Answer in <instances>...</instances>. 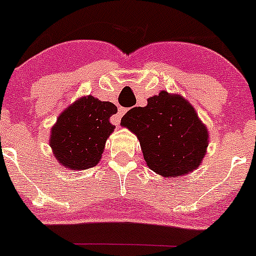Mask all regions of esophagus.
Masks as SVG:
<instances>
[{
  "mask_svg": "<svg viewBox=\"0 0 256 256\" xmlns=\"http://www.w3.org/2000/svg\"><path fill=\"white\" fill-rule=\"evenodd\" d=\"M126 108H119L118 109V113H116V116H114V123L119 124V122H120L122 116H123L124 114H126Z\"/></svg>",
  "mask_w": 256,
  "mask_h": 256,
  "instance_id": "obj_1",
  "label": "esophagus"
}]
</instances>
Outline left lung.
<instances>
[{
	"label": "left lung",
	"instance_id": "left-lung-1",
	"mask_svg": "<svg viewBox=\"0 0 256 256\" xmlns=\"http://www.w3.org/2000/svg\"><path fill=\"white\" fill-rule=\"evenodd\" d=\"M146 106H134L122 123L140 140L147 166L164 177L184 176L200 166L208 144L206 126L194 106L176 94L160 92Z\"/></svg>",
	"mask_w": 256,
	"mask_h": 256
}]
</instances>
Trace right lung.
I'll list each match as a JSON object with an SVG mask.
<instances>
[{
    "mask_svg": "<svg viewBox=\"0 0 256 256\" xmlns=\"http://www.w3.org/2000/svg\"><path fill=\"white\" fill-rule=\"evenodd\" d=\"M118 112L110 102L89 96L65 109L51 130L55 158L70 170H88L100 160L106 140L116 126L110 116Z\"/></svg>",
    "mask_w": 256,
    "mask_h": 256,
    "instance_id": "obj_1",
    "label": "right lung"
}]
</instances>
